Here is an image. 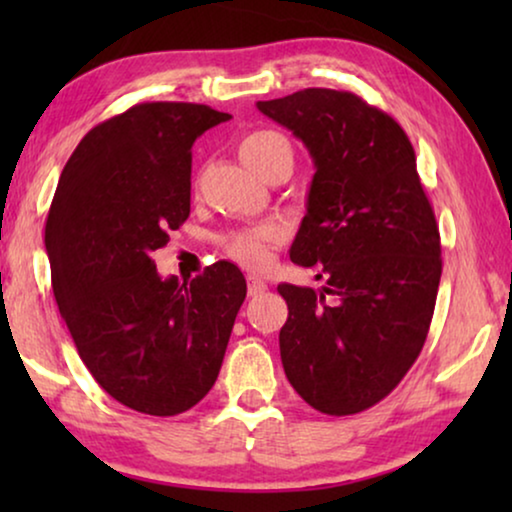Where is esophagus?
Returning <instances> with one entry per match:
<instances>
[{"instance_id": "34e87169", "label": "esophagus", "mask_w": 512, "mask_h": 512, "mask_svg": "<svg viewBox=\"0 0 512 512\" xmlns=\"http://www.w3.org/2000/svg\"><path fill=\"white\" fill-rule=\"evenodd\" d=\"M265 289H268V284H265L263 279L249 277V296H261Z\"/></svg>"}]
</instances>
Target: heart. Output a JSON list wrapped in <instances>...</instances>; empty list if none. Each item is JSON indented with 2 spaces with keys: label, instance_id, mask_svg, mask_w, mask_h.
Masks as SVG:
<instances>
[{
  "label": "heart",
  "instance_id": "1",
  "mask_svg": "<svg viewBox=\"0 0 512 512\" xmlns=\"http://www.w3.org/2000/svg\"><path fill=\"white\" fill-rule=\"evenodd\" d=\"M237 151H240L242 163L254 174H261L265 167L277 163V160H286V163L293 165V144L282 130H251L240 139ZM282 237V228L275 226V223H265V226L230 233L223 240V251L235 263H240L242 268L258 272L268 268L272 261V251L282 242Z\"/></svg>",
  "mask_w": 512,
  "mask_h": 512
}]
</instances>
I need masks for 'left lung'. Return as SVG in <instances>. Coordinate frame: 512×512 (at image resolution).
Here are the masks:
<instances>
[{
  "label": "left lung",
  "instance_id": "left-lung-1",
  "mask_svg": "<svg viewBox=\"0 0 512 512\" xmlns=\"http://www.w3.org/2000/svg\"><path fill=\"white\" fill-rule=\"evenodd\" d=\"M310 151L307 214L291 261L326 286L279 284L284 373L324 415H356L398 387L422 352L436 307L440 233L408 135L347 90L305 88L258 102Z\"/></svg>",
  "mask_w": 512,
  "mask_h": 512
}]
</instances>
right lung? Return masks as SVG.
<instances>
[{"instance_id": "right-lung-1", "label": "right lung", "mask_w": 512, "mask_h": 512, "mask_svg": "<svg viewBox=\"0 0 512 512\" xmlns=\"http://www.w3.org/2000/svg\"><path fill=\"white\" fill-rule=\"evenodd\" d=\"M228 118L207 104H135L81 139L48 209L55 303L81 361L144 415H179L207 396L247 296L228 261L179 284L151 258L191 214L193 142Z\"/></svg>"}]
</instances>
